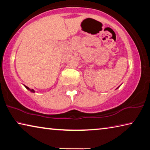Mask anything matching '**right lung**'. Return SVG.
I'll return each instance as SVG.
<instances>
[{"mask_svg": "<svg viewBox=\"0 0 150 150\" xmlns=\"http://www.w3.org/2000/svg\"><path fill=\"white\" fill-rule=\"evenodd\" d=\"M25 87H26V88H27V89H28V90H30V91H31V92H32V93H34V90H33V89H30V88H29L28 87H26V86H25Z\"/></svg>", "mask_w": 150, "mask_h": 150, "instance_id": "add662e5", "label": "right lung"}]
</instances>
